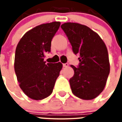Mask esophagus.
Masks as SVG:
<instances>
[{
    "label": "esophagus",
    "instance_id": "esophagus-1",
    "mask_svg": "<svg viewBox=\"0 0 122 122\" xmlns=\"http://www.w3.org/2000/svg\"><path fill=\"white\" fill-rule=\"evenodd\" d=\"M68 63H64V64H63V67H68Z\"/></svg>",
    "mask_w": 122,
    "mask_h": 122
}]
</instances>
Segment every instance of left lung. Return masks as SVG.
Wrapping results in <instances>:
<instances>
[{
    "label": "left lung",
    "instance_id": "obj_1",
    "mask_svg": "<svg viewBox=\"0 0 122 122\" xmlns=\"http://www.w3.org/2000/svg\"><path fill=\"white\" fill-rule=\"evenodd\" d=\"M75 54H79L78 67L71 65L74 75L70 79L73 94L91 100L104 90L110 66L108 50L99 35L85 25L65 23L61 26Z\"/></svg>",
    "mask_w": 122,
    "mask_h": 122
}]
</instances>
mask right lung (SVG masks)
<instances>
[{"mask_svg":"<svg viewBox=\"0 0 122 122\" xmlns=\"http://www.w3.org/2000/svg\"><path fill=\"white\" fill-rule=\"evenodd\" d=\"M61 23L42 24L27 31L16 47L14 70L20 88L30 98L42 100L51 94L63 65L46 63L51 41Z\"/></svg>","mask_w":122,"mask_h":122,"instance_id":"add662e5","label":"right lung"}]
</instances>
